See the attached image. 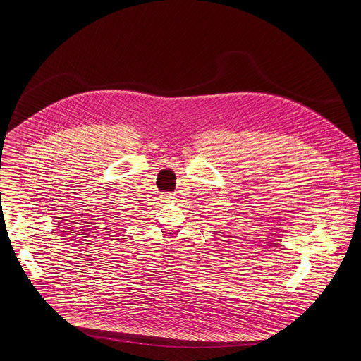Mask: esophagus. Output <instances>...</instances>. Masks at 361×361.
Returning <instances> with one entry per match:
<instances>
[{
    "label": "esophagus",
    "instance_id": "obj_1",
    "mask_svg": "<svg viewBox=\"0 0 361 361\" xmlns=\"http://www.w3.org/2000/svg\"><path fill=\"white\" fill-rule=\"evenodd\" d=\"M161 199H162V202H165V203H172L173 199H175V196H173L172 193H162V195H161Z\"/></svg>",
    "mask_w": 361,
    "mask_h": 361
}]
</instances>
